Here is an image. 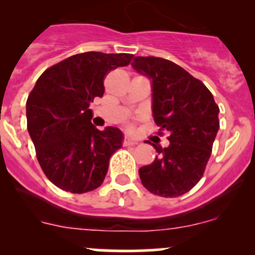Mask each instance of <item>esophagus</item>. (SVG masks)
I'll return each instance as SVG.
<instances>
[{"instance_id":"esophagus-1","label":"esophagus","mask_w":255,"mask_h":255,"mask_svg":"<svg viewBox=\"0 0 255 255\" xmlns=\"http://www.w3.org/2000/svg\"><path fill=\"white\" fill-rule=\"evenodd\" d=\"M123 144H125V145H134V144H137V140L126 135L125 139H123Z\"/></svg>"}]
</instances>
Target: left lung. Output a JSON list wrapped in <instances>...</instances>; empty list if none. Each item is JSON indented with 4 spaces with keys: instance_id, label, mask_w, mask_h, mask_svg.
Returning a JSON list of instances; mask_svg holds the SVG:
<instances>
[{
    "instance_id": "left-lung-1",
    "label": "left lung",
    "mask_w": 255,
    "mask_h": 255,
    "mask_svg": "<svg viewBox=\"0 0 255 255\" xmlns=\"http://www.w3.org/2000/svg\"><path fill=\"white\" fill-rule=\"evenodd\" d=\"M132 66L151 80L158 134L168 133L170 142L166 148L153 144L158 155L139 169L142 184L158 196H181L204 175L220 128V109L202 81L173 61L137 56Z\"/></svg>"
}]
</instances>
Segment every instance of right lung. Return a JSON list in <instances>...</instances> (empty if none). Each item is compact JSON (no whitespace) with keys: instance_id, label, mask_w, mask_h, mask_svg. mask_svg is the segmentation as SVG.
Returning a JSON list of instances; mask_svg holds the SVG:
<instances>
[{"instance_id":"1","label":"right lung","mask_w":255,"mask_h":255,"mask_svg":"<svg viewBox=\"0 0 255 255\" xmlns=\"http://www.w3.org/2000/svg\"><path fill=\"white\" fill-rule=\"evenodd\" d=\"M132 54L87 51L47 69L27 100V128L45 176L73 194L97 189L109 170L110 158L122 146L116 127L100 130L89 109L105 92V76L127 66Z\"/></svg>"}]
</instances>
